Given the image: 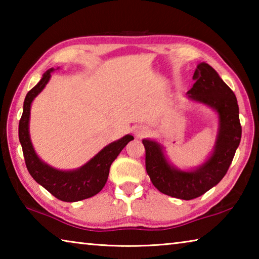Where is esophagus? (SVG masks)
<instances>
[{
  "instance_id": "34e87169",
  "label": "esophagus",
  "mask_w": 259,
  "mask_h": 259,
  "mask_svg": "<svg viewBox=\"0 0 259 259\" xmlns=\"http://www.w3.org/2000/svg\"><path fill=\"white\" fill-rule=\"evenodd\" d=\"M147 133V130L145 128H138L136 129V135L138 136V137H142V136H144Z\"/></svg>"
}]
</instances>
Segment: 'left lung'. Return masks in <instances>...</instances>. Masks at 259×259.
<instances>
[{
  "label": "left lung",
  "mask_w": 259,
  "mask_h": 259,
  "mask_svg": "<svg viewBox=\"0 0 259 259\" xmlns=\"http://www.w3.org/2000/svg\"><path fill=\"white\" fill-rule=\"evenodd\" d=\"M193 80L195 83L187 91L188 98L207 105L218 114L217 139L208 160L198 168L184 171L169 163L159 143L143 139L146 171L153 185L163 194L182 200L199 198L222 181L233 161L242 134L238 100L218 73L210 65L201 63Z\"/></svg>",
  "instance_id": "obj_1"
}]
</instances>
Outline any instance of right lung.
Returning a JSON list of instances; mask_svg holds the SVG:
<instances>
[{
	"mask_svg": "<svg viewBox=\"0 0 259 259\" xmlns=\"http://www.w3.org/2000/svg\"><path fill=\"white\" fill-rule=\"evenodd\" d=\"M52 72L54 68L48 69L42 75L40 82L26 95L23 115L19 121V142L23 147L26 166L34 181L49 191L58 200L65 202H76V201L89 199L103 190L107 182L109 168L113 161L134 137L131 135H125L121 139L108 144L93 159L75 170L64 171L45 163L35 153L30 142L29 116L30 105L34 98L45 89Z\"/></svg>",
	"mask_w": 259,
	"mask_h": 259,
	"instance_id": "obj_1",
	"label": "right lung"
}]
</instances>
